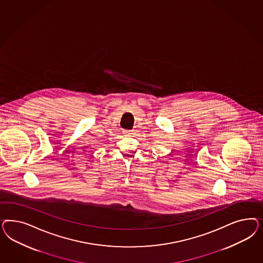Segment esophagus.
<instances>
[{
	"label": "esophagus",
	"instance_id": "obj_1",
	"mask_svg": "<svg viewBox=\"0 0 263 263\" xmlns=\"http://www.w3.org/2000/svg\"><path fill=\"white\" fill-rule=\"evenodd\" d=\"M134 130H125L123 131V135L125 137H134Z\"/></svg>",
	"mask_w": 263,
	"mask_h": 263
}]
</instances>
